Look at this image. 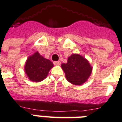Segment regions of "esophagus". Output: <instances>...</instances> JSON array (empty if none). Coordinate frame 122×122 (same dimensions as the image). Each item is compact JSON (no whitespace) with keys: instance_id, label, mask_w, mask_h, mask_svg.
<instances>
[{"instance_id":"1","label":"esophagus","mask_w":122,"mask_h":122,"mask_svg":"<svg viewBox=\"0 0 122 122\" xmlns=\"http://www.w3.org/2000/svg\"><path fill=\"white\" fill-rule=\"evenodd\" d=\"M53 64H54L55 65H60L61 62H60V61H54V62H53Z\"/></svg>"}]
</instances>
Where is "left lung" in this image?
<instances>
[{"label": "left lung", "instance_id": "1", "mask_svg": "<svg viewBox=\"0 0 122 122\" xmlns=\"http://www.w3.org/2000/svg\"><path fill=\"white\" fill-rule=\"evenodd\" d=\"M66 80L72 84L82 85L87 81L92 72V66L87 59L79 54L69 57L67 63L61 65Z\"/></svg>", "mask_w": 122, "mask_h": 122}]
</instances>
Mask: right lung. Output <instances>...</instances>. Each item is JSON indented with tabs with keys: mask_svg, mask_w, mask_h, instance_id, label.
I'll list each match as a JSON object with an SVG mask.
<instances>
[{
	"mask_svg": "<svg viewBox=\"0 0 122 122\" xmlns=\"http://www.w3.org/2000/svg\"><path fill=\"white\" fill-rule=\"evenodd\" d=\"M53 66V63L50 60L44 58L36 51L28 57L24 69L29 79L38 82L45 79Z\"/></svg>",
	"mask_w": 122,
	"mask_h": 122,
	"instance_id": "right-lung-1",
	"label": "right lung"
}]
</instances>
